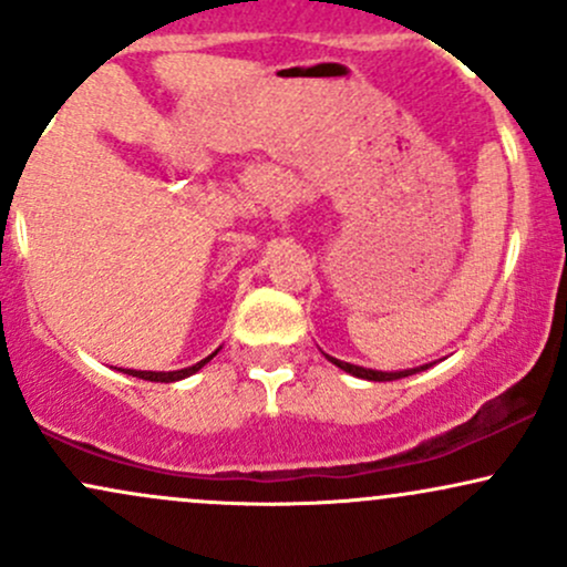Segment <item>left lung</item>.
Instances as JSON below:
<instances>
[{
	"instance_id": "1",
	"label": "left lung",
	"mask_w": 567,
	"mask_h": 567,
	"mask_svg": "<svg viewBox=\"0 0 567 567\" xmlns=\"http://www.w3.org/2000/svg\"><path fill=\"white\" fill-rule=\"evenodd\" d=\"M328 360L341 370H347V373L357 375V379H365V381H396V379H405V375H413V373H419V370L429 368V365H421V368H410V370H396V373H383V370H370V368L351 365V362H341V360H336V357H328Z\"/></svg>"
}]
</instances>
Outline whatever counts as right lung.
<instances>
[{
    "label": "right lung",
    "mask_w": 567,
    "mask_h": 567,
    "mask_svg": "<svg viewBox=\"0 0 567 567\" xmlns=\"http://www.w3.org/2000/svg\"><path fill=\"white\" fill-rule=\"evenodd\" d=\"M218 354V349L213 351L210 357H205V360H199L197 365L192 368H184V370H171V373H154V370H125L127 375H135V379H143V381H157V383H173V381H181V379H188V375H194L197 370H202L207 365V362L213 360V357Z\"/></svg>",
    "instance_id": "1"
}]
</instances>
